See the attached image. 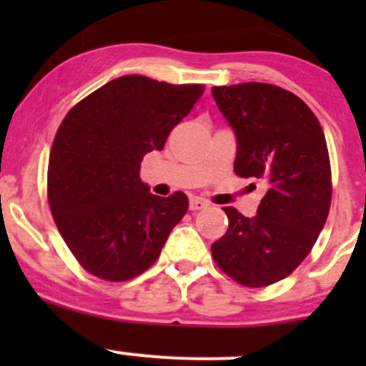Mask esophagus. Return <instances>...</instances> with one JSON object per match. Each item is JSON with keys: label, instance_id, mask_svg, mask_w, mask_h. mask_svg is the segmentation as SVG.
I'll return each mask as SVG.
<instances>
[{"label": "esophagus", "instance_id": "1", "mask_svg": "<svg viewBox=\"0 0 366 366\" xmlns=\"http://www.w3.org/2000/svg\"><path fill=\"white\" fill-rule=\"evenodd\" d=\"M209 204H207L205 200H202V198H191L189 202V209L191 210H202V209H207Z\"/></svg>", "mask_w": 366, "mask_h": 366}]
</instances>
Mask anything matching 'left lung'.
I'll use <instances>...</instances> for the list:
<instances>
[{"label": "left lung", "instance_id": "1", "mask_svg": "<svg viewBox=\"0 0 366 366\" xmlns=\"http://www.w3.org/2000/svg\"><path fill=\"white\" fill-rule=\"evenodd\" d=\"M217 108L234 129V172L262 180L257 216L223 207L228 230L212 244L223 272L244 287L287 278L308 257L331 205L326 138L312 109L290 92L267 83L214 86Z\"/></svg>", "mask_w": 366, "mask_h": 366}]
</instances>
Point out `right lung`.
Returning <instances> with one entry per match:
<instances>
[{"instance_id":"obj_1","label":"right lung","mask_w":366,"mask_h":366,"mask_svg":"<svg viewBox=\"0 0 366 366\" xmlns=\"http://www.w3.org/2000/svg\"><path fill=\"white\" fill-rule=\"evenodd\" d=\"M204 94L202 84L122 76L77 102L61 122L47 169V198L69 249L94 276L125 282L159 258L187 212V197L161 198L139 179Z\"/></svg>"}]
</instances>
